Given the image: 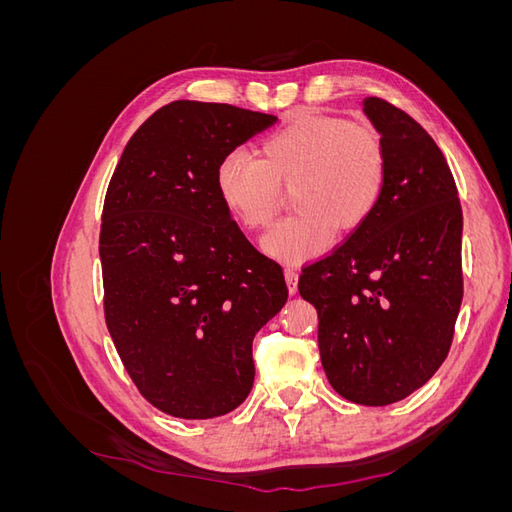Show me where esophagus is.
I'll use <instances>...</instances> for the list:
<instances>
[{"mask_svg":"<svg viewBox=\"0 0 512 512\" xmlns=\"http://www.w3.org/2000/svg\"><path fill=\"white\" fill-rule=\"evenodd\" d=\"M284 277H286L288 292H290V294L297 292V288H299V273H297V269L286 267V269H284Z\"/></svg>","mask_w":512,"mask_h":512,"instance_id":"obj_1","label":"esophagus"}]
</instances>
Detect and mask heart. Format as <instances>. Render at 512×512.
Returning <instances> with one entry per match:
<instances>
[{
  "mask_svg": "<svg viewBox=\"0 0 512 512\" xmlns=\"http://www.w3.org/2000/svg\"><path fill=\"white\" fill-rule=\"evenodd\" d=\"M386 183V153L376 128L337 117H305L262 143V158L235 149L215 168V190L241 226L265 228L282 190L297 185L299 213L273 226L262 247L299 262L327 250L339 230L361 226L376 211Z\"/></svg>",
  "mask_w": 512,
  "mask_h": 512,
  "instance_id": "heart-1",
  "label": "heart"
}]
</instances>
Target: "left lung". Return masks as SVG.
Returning a JSON list of instances; mask_svg holds the SVG:
<instances>
[{
    "mask_svg": "<svg viewBox=\"0 0 512 512\" xmlns=\"http://www.w3.org/2000/svg\"><path fill=\"white\" fill-rule=\"evenodd\" d=\"M363 111L386 153L376 211L303 269L299 292L318 312V346L333 389L389 406L436 374L463 299L457 185L440 147L382 98Z\"/></svg>",
    "mask_w": 512,
    "mask_h": 512,
    "instance_id": "left-lung-1",
    "label": "left lung"
}]
</instances>
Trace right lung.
<instances>
[{"label": "right lung", "instance_id": "right-lung-1", "mask_svg": "<svg viewBox=\"0 0 512 512\" xmlns=\"http://www.w3.org/2000/svg\"><path fill=\"white\" fill-rule=\"evenodd\" d=\"M275 115L177 100L134 132L108 183L104 318L136 389L177 418H215L254 384V335L288 299L282 267L230 220L215 190L226 153Z\"/></svg>", "mask_w": 512, "mask_h": 512}]
</instances>
